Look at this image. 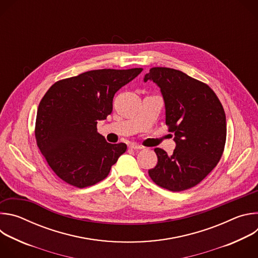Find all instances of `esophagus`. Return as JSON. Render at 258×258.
<instances>
[{
	"label": "esophagus",
	"instance_id": "esophagus-1",
	"mask_svg": "<svg viewBox=\"0 0 258 258\" xmlns=\"http://www.w3.org/2000/svg\"><path fill=\"white\" fill-rule=\"evenodd\" d=\"M130 148H131V149H135V150H141V149L144 148V147L141 146V145H139V144H137V143H132V144L130 145Z\"/></svg>",
	"mask_w": 258,
	"mask_h": 258
}]
</instances>
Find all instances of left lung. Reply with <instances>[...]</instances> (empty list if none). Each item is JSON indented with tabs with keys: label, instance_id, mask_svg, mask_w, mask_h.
<instances>
[{
	"label": "left lung",
	"instance_id": "left-lung-1",
	"mask_svg": "<svg viewBox=\"0 0 258 258\" xmlns=\"http://www.w3.org/2000/svg\"><path fill=\"white\" fill-rule=\"evenodd\" d=\"M153 81L165 104V123L174 134L172 155L155 148L158 162L149 170L156 185L172 192L195 187L223 155L227 123L224 107L204 83L179 70L153 67L144 82Z\"/></svg>",
	"mask_w": 258,
	"mask_h": 258
}]
</instances>
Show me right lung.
Segmentation results:
<instances>
[{
    "instance_id": "obj_1",
    "label": "right lung",
    "mask_w": 258,
    "mask_h": 258,
    "mask_svg": "<svg viewBox=\"0 0 258 258\" xmlns=\"http://www.w3.org/2000/svg\"><path fill=\"white\" fill-rule=\"evenodd\" d=\"M142 70H91L55 83L45 94L34 135L40 151L62 180L77 188L93 186L126 151L124 143H107L97 123L112 112L115 93Z\"/></svg>"
}]
</instances>
